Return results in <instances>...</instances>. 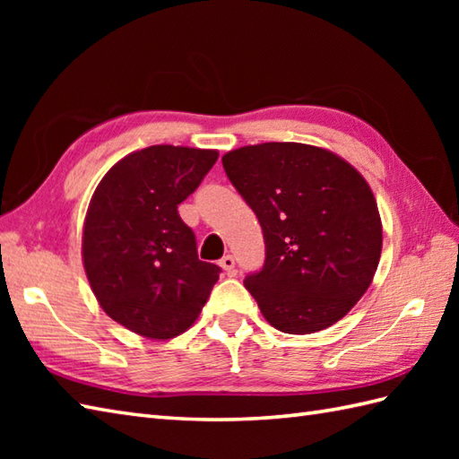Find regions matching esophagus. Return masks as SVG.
Segmentation results:
<instances>
[{
    "label": "esophagus",
    "instance_id": "1",
    "mask_svg": "<svg viewBox=\"0 0 459 459\" xmlns=\"http://www.w3.org/2000/svg\"><path fill=\"white\" fill-rule=\"evenodd\" d=\"M219 266L227 272V274H232L235 272V258H232L230 255H224L221 260H219Z\"/></svg>",
    "mask_w": 459,
    "mask_h": 459
}]
</instances>
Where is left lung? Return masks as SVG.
Returning <instances> with one entry per match:
<instances>
[{"mask_svg":"<svg viewBox=\"0 0 459 459\" xmlns=\"http://www.w3.org/2000/svg\"><path fill=\"white\" fill-rule=\"evenodd\" d=\"M222 168L264 232V266L245 280L262 316L291 335L337 324L370 286L383 248L363 175L296 142L245 145L224 153Z\"/></svg>","mask_w":459,"mask_h":459,"instance_id":"1","label":"left lung"}]
</instances>
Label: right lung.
Masks as SVG:
<instances>
[{
	"mask_svg": "<svg viewBox=\"0 0 459 459\" xmlns=\"http://www.w3.org/2000/svg\"><path fill=\"white\" fill-rule=\"evenodd\" d=\"M217 150L150 145L126 155L96 187L82 229V264L100 307L142 337L187 331L221 268L197 256L178 204L199 187Z\"/></svg>",
	"mask_w": 459,
	"mask_h": 459,
	"instance_id": "right-lung-1",
	"label": "right lung"
}]
</instances>
